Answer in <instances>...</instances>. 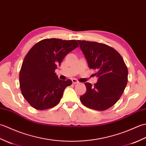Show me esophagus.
<instances>
[{
  "label": "esophagus",
  "instance_id": "34e87169",
  "mask_svg": "<svg viewBox=\"0 0 146 146\" xmlns=\"http://www.w3.org/2000/svg\"><path fill=\"white\" fill-rule=\"evenodd\" d=\"M72 83H73V84H77V83H79V82L76 79L73 78L72 79Z\"/></svg>",
  "mask_w": 146,
  "mask_h": 146
}]
</instances>
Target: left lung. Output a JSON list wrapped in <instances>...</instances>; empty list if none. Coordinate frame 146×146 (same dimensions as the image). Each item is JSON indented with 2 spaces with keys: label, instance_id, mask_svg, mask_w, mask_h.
<instances>
[{
  "label": "left lung",
  "instance_id": "left-lung-1",
  "mask_svg": "<svg viewBox=\"0 0 146 146\" xmlns=\"http://www.w3.org/2000/svg\"><path fill=\"white\" fill-rule=\"evenodd\" d=\"M80 48L89 68L97 71V82L85 83L86 93L82 103L92 109L105 110L116 103L127 83L128 70L122 57L115 49L97 42L80 41Z\"/></svg>",
  "mask_w": 146,
  "mask_h": 146
}]
</instances>
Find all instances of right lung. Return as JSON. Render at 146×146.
Wrapping results in <instances>:
<instances>
[{"label": "right lung", "mask_w": 146, "mask_h": 146, "mask_svg": "<svg viewBox=\"0 0 146 146\" xmlns=\"http://www.w3.org/2000/svg\"><path fill=\"white\" fill-rule=\"evenodd\" d=\"M78 47L75 40L45 39L33 46L24 59L19 73L22 94L37 110H46L60 102L71 80L62 81L54 70L66 55Z\"/></svg>", "instance_id": "right-lung-1"}]
</instances>
